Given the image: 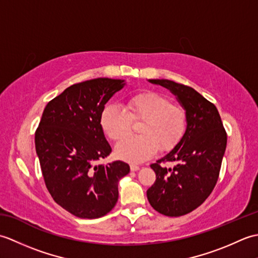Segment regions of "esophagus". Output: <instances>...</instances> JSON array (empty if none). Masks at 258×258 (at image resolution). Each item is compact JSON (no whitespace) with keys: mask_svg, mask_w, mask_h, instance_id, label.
<instances>
[{"mask_svg":"<svg viewBox=\"0 0 258 258\" xmlns=\"http://www.w3.org/2000/svg\"><path fill=\"white\" fill-rule=\"evenodd\" d=\"M139 169H140L139 165H135V164H132V165H131V171L132 172H136V171H139Z\"/></svg>","mask_w":258,"mask_h":258,"instance_id":"34e87169","label":"esophagus"}]
</instances>
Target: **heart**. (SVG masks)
I'll return each mask as SVG.
<instances>
[{
  "label": "heart",
  "mask_w": 258,
  "mask_h": 258,
  "mask_svg": "<svg viewBox=\"0 0 258 258\" xmlns=\"http://www.w3.org/2000/svg\"><path fill=\"white\" fill-rule=\"evenodd\" d=\"M101 126L109 139L119 141L132 130V122H140L138 136H130L116 145L117 157L130 163H142L158 151L176 147L187 131L188 115L178 104L171 103L161 93L145 91L130 96L124 109L106 106L101 114Z\"/></svg>",
  "instance_id": "1"
}]
</instances>
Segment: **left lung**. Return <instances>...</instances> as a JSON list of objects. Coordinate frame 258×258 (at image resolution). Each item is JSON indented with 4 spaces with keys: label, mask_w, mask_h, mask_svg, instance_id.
<instances>
[{
    "label": "left lung",
    "mask_w": 258,
    "mask_h": 258,
    "mask_svg": "<svg viewBox=\"0 0 258 258\" xmlns=\"http://www.w3.org/2000/svg\"><path fill=\"white\" fill-rule=\"evenodd\" d=\"M166 87L188 115L187 131L179 144L151 168L156 180L147 189V200L165 216L186 215L205 202L220 176L227 134L216 106L190 86L169 80H150ZM174 161L175 166L162 165Z\"/></svg>",
    "instance_id": "left-lung-1"
}]
</instances>
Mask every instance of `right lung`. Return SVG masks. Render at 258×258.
Listing matches in <instances>:
<instances>
[{"label": "right lung", "mask_w": 258, "mask_h": 258, "mask_svg": "<svg viewBox=\"0 0 258 258\" xmlns=\"http://www.w3.org/2000/svg\"><path fill=\"white\" fill-rule=\"evenodd\" d=\"M124 81L98 78L68 87L43 112L35 150L53 200L74 216L98 218L118 199V180L130 173L122 161L98 164L112 152L101 126L107 101Z\"/></svg>", "instance_id": "right-lung-1"}]
</instances>
